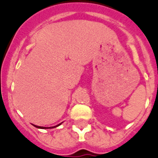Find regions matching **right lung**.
Returning <instances> with one entry per match:
<instances>
[{"instance_id":"add662e5","label":"right lung","mask_w":158,"mask_h":158,"mask_svg":"<svg viewBox=\"0 0 158 158\" xmlns=\"http://www.w3.org/2000/svg\"><path fill=\"white\" fill-rule=\"evenodd\" d=\"M60 124H61V123H60ZM60 124H59L58 126H56V127H49V128H54V127H59V126H60ZM34 127H36V128H39V129H47V127H38V126H35V125H34Z\"/></svg>"}]
</instances>
